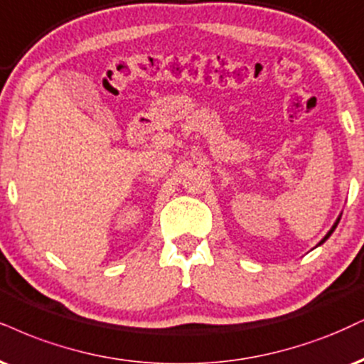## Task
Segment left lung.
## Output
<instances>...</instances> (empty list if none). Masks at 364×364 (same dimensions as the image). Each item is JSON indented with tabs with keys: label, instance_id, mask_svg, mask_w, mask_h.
<instances>
[{
	"label": "left lung",
	"instance_id": "left-lung-1",
	"mask_svg": "<svg viewBox=\"0 0 364 364\" xmlns=\"http://www.w3.org/2000/svg\"><path fill=\"white\" fill-rule=\"evenodd\" d=\"M339 220H341V218H337V220H336V224H334V225H332V229H331L329 232H327V235H326V237H323V239L321 240V242H318V246H321V244H323V242H326V240H327V239H329V237H331V234H332V232H334V229H336V227H337V224H339Z\"/></svg>",
	"mask_w": 364,
	"mask_h": 364
}]
</instances>
